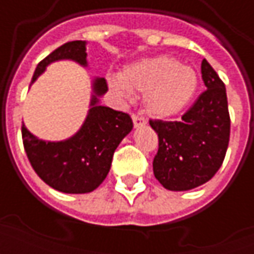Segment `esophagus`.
Returning <instances> with one entry per match:
<instances>
[{
    "label": "esophagus",
    "instance_id": "obj_1",
    "mask_svg": "<svg viewBox=\"0 0 254 254\" xmlns=\"http://www.w3.org/2000/svg\"><path fill=\"white\" fill-rule=\"evenodd\" d=\"M132 120H133V125H134V127H136V129H137V127H145V125H147V121L144 120L143 117L132 116Z\"/></svg>",
    "mask_w": 254,
    "mask_h": 254
}]
</instances>
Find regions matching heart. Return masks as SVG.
I'll use <instances>...</instances> for the list:
<instances>
[{
  "label": "heart",
  "instance_id": "obj_1",
  "mask_svg": "<svg viewBox=\"0 0 254 254\" xmlns=\"http://www.w3.org/2000/svg\"><path fill=\"white\" fill-rule=\"evenodd\" d=\"M111 92L122 102H130L133 91L144 92L145 111L158 118H170L187 109L196 95V70L170 56H156L127 65L121 76H110Z\"/></svg>",
  "mask_w": 254,
  "mask_h": 254
}]
</instances>
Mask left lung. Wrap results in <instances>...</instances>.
Here are the masks:
<instances>
[{"mask_svg":"<svg viewBox=\"0 0 254 254\" xmlns=\"http://www.w3.org/2000/svg\"><path fill=\"white\" fill-rule=\"evenodd\" d=\"M201 77L207 89L181 121H149L159 137L154 174L169 190H190L209 181L229 147L226 87L207 60L201 63Z\"/></svg>","mask_w":254,"mask_h":254,"instance_id":"left-lung-1","label":"left lung"}]
</instances>
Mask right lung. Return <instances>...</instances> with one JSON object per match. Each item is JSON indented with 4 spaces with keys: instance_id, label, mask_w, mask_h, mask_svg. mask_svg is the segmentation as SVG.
Here are the masks:
<instances>
[{
    "instance_id": "right-lung-1",
    "label": "right lung",
    "mask_w": 254,
    "mask_h": 254,
    "mask_svg": "<svg viewBox=\"0 0 254 254\" xmlns=\"http://www.w3.org/2000/svg\"><path fill=\"white\" fill-rule=\"evenodd\" d=\"M69 60L87 67V42H67L56 49L38 64L32 76L36 78L53 63ZM107 92L103 77L92 80V95L83 125L69 138L61 141H45L25 127L21 134L25 154L32 169L49 187L64 193H89L99 187L109 174L111 160L122 138L133 129L132 118L99 103Z\"/></svg>"
}]
</instances>
